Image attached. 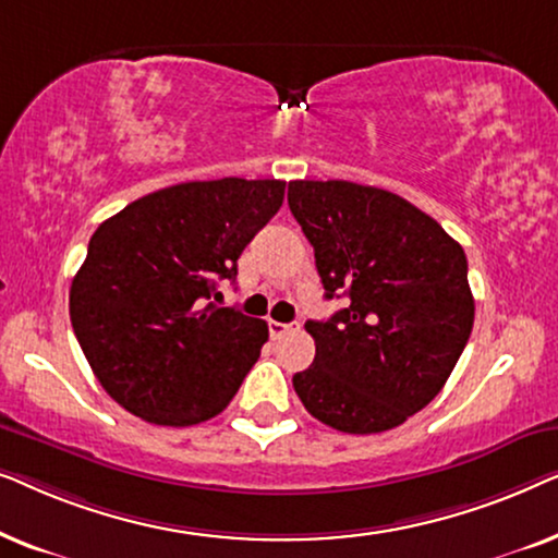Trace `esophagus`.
I'll use <instances>...</instances> for the list:
<instances>
[{"mask_svg": "<svg viewBox=\"0 0 558 558\" xmlns=\"http://www.w3.org/2000/svg\"><path fill=\"white\" fill-rule=\"evenodd\" d=\"M292 330H294L292 323H277V319H271V323H269V335L274 340L284 338V335L292 332Z\"/></svg>", "mask_w": 558, "mask_h": 558, "instance_id": "obj_1", "label": "esophagus"}]
</instances>
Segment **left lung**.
<instances>
[{
  "label": "left lung",
  "mask_w": 558,
  "mask_h": 558,
  "mask_svg": "<svg viewBox=\"0 0 558 558\" xmlns=\"http://www.w3.org/2000/svg\"><path fill=\"white\" fill-rule=\"evenodd\" d=\"M287 201L315 248L325 296H348L330 319L304 325L315 361L294 373V391L338 432L393 429L441 391L468 345V256L437 220L388 190L294 180Z\"/></svg>",
  "instance_id": "8db88e82"
}]
</instances>
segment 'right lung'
Listing matches in <instances>:
<instances>
[{"label":"right lung","instance_id":"add662e5","mask_svg":"<svg viewBox=\"0 0 558 558\" xmlns=\"http://www.w3.org/2000/svg\"><path fill=\"white\" fill-rule=\"evenodd\" d=\"M284 180H195L129 203L90 235L71 284L83 355L119 407L159 426L220 414L269 340L218 307L239 256L284 203Z\"/></svg>","mask_w":558,"mask_h":558}]
</instances>
